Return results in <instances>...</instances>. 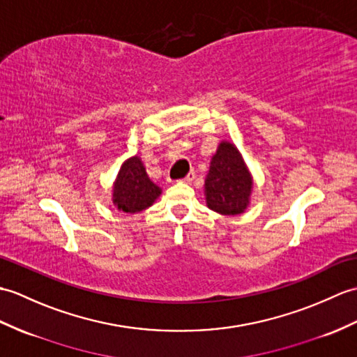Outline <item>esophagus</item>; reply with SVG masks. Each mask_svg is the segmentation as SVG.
Returning a JSON list of instances; mask_svg holds the SVG:
<instances>
[{
	"label": "esophagus",
	"mask_w": 357,
	"mask_h": 357,
	"mask_svg": "<svg viewBox=\"0 0 357 357\" xmlns=\"http://www.w3.org/2000/svg\"><path fill=\"white\" fill-rule=\"evenodd\" d=\"M193 179H195V173L192 172V173H188L184 179H181V182H184V184H192Z\"/></svg>",
	"instance_id": "obj_1"
}]
</instances>
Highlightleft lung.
Here are the masks:
<instances>
[{"label":"left lung","mask_w":357,"mask_h":357,"mask_svg":"<svg viewBox=\"0 0 357 357\" xmlns=\"http://www.w3.org/2000/svg\"><path fill=\"white\" fill-rule=\"evenodd\" d=\"M252 185L251 172L238 149L229 141H220L205 178L206 206L223 216L242 214L250 205Z\"/></svg>","instance_id":"1"}]
</instances>
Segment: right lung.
Segmentation results:
<instances>
[{
    "mask_svg": "<svg viewBox=\"0 0 357 357\" xmlns=\"http://www.w3.org/2000/svg\"><path fill=\"white\" fill-rule=\"evenodd\" d=\"M162 190L151 181L139 156H130L121 164L114 181L112 202L123 213L135 214L155 204Z\"/></svg>",
    "mask_w": 357,
    "mask_h": 357,
    "instance_id": "1",
    "label": "right lung"
}]
</instances>
